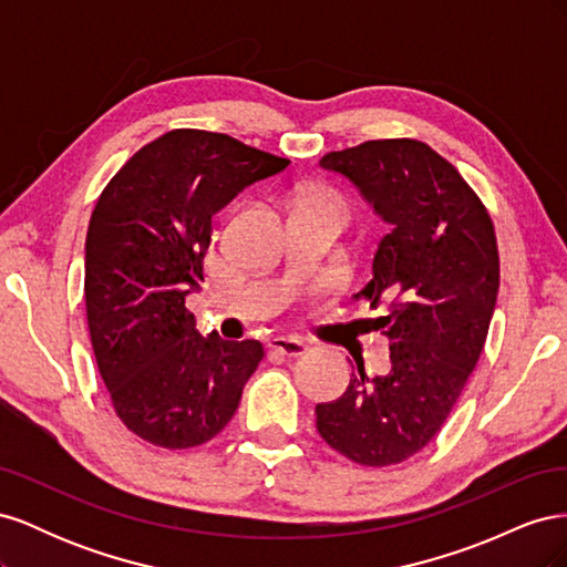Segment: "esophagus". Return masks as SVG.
I'll return each instance as SVG.
<instances>
[{
    "mask_svg": "<svg viewBox=\"0 0 567 567\" xmlns=\"http://www.w3.org/2000/svg\"><path fill=\"white\" fill-rule=\"evenodd\" d=\"M269 348L284 357H300L307 350V342L293 336H279L269 340Z\"/></svg>",
    "mask_w": 567,
    "mask_h": 567,
    "instance_id": "34e87169",
    "label": "esophagus"
}]
</instances>
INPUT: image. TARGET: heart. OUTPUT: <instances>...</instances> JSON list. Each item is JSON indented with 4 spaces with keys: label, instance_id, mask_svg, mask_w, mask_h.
Returning a JSON list of instances; mask_svg holds the SVG:
<instances>
[{
    "label": "heart",
    "instance_id": "obj_1",
    "mask_svg": "<svg viewBox=\"0 0 567 567\" xmlns=\"http://www.w3.org/2000/svg\"><path fill=\"white\" fill-rule=\"evenodd\" d=\"M323 200H331V198H323Z\"/></svg>",
    "mask_w": 567,
    "mask_h": 567
}]
</instances>
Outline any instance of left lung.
<instances>
[{
  "instance_id": "obj_1",
  "label": "left lung",
  "mask_w": 567,
  "mask_h": 567,
  "mask_svg": "<svg viewBox=\"0 0 567 567\" xmlns=\"http://www.w3.org/2000/svg\"><path fill=\"white\" fill-rule=\"evenodd\" d=\"M319 167L390 227L357 293L388 307L375 329L390 338V369L357 364L348 390L317 404V431L354 463L392 466L440 433L485 348L499 290L494 225L456 167L416 140L364 142Z\"/></svg>"
}]
</instances>
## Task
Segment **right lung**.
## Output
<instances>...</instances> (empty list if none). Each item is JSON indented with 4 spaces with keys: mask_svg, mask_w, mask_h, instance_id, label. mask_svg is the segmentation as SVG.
Masks as SVG:
<instances>
[{
    "mask_svg": "<svg viewBox=\"0 0 567 567\" xmlns=\"http://www.w3.org/2000/svg\"><path fill=\"white\" fill-rule=\"evenodd\" d=\"M286 158L227 134L173 130L120 167L84 244V302L115 414L165 450L213 440L262 362L260 340L200 336L186 298L203 281L213 217Z\"/></svg>",
    "mask_w": 567,
    "mask_h": 567,
    "instance_id": "right-lung-1",
    "label": "right lung"
}]
</instances>
